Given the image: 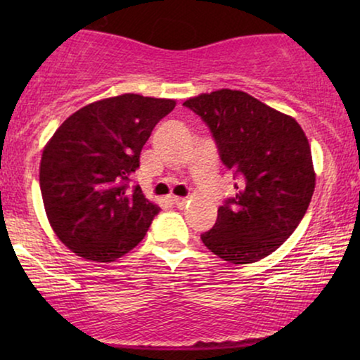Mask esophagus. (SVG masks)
Instances as JSON below:
<instances>
[{
	"label": "esophagus",
	"instance_id": "obj_1",
	"mask_svg": "<svg viewBox=\"0 0 360 360\" xmlns=\"http://www.w3.org/2000/svg\"><path fill=\"white\" fill-rule=\"evenodd\" d=\"M186 201H188L186 198H180V196H174V203H175L176 208H185Z\"/></svg>",
	"mask_w": 360,
	"mask_h": 360
}]
</instances>
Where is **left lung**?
<instances>
[{
	"instance_id": "1",
	"label": "left lung",
	"mask_w": 360,
	"mask_h": 360,
	"mask_svg": "<svg viewBox=\"0 0 360 360\" xmlns=\"http://www.w3.org/2000/svg\"><path fill=\"white\" fill-rule=\"evenodd\" d=\"M210 127L219 159L234 172V198L201 234L211 252L252 264L277 250L307 213L314 191L311 149L293 117L239 90H218L184 103Z\"/></svg>"
}]
</instances>
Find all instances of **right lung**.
I'll return each instance as SVG.
<instances>
[{
	"label": "right lung",
	"mask_w": 360,
	"mask_h": 360,
	"mask_svg": "<svg viewBox=\"0 0 360 360\" xmlns=\"http://www.w3.org/2000/svg\"><path fill=\"white\" fill-rule=\"evenodd\" d=\"M174 100L126 93L62 122L41 159V191L58 239L83 259L112 262L144 239L160 208L129 188L144 144Z\"/></svg>",
	"instance_id": "right-lung-1"
}]
</instances>
